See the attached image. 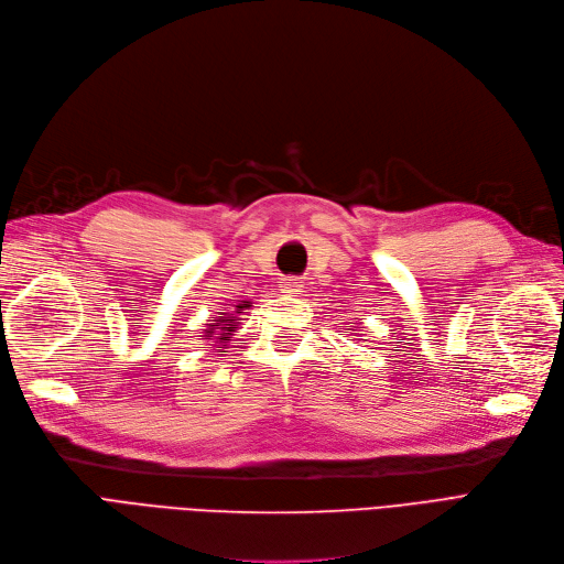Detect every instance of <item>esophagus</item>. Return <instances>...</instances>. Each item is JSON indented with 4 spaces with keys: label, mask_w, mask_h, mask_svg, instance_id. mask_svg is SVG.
I'll list each match as a JSON object with an SVG mask.
<instances>
[{
    "label": "esophagus",
    "mask_w": 564,
    "mask_h": 564,
    "mask_svg": "<svg viewBox=\"0 0 564 564\" xmlns=\"http://www.w3.org/2000/svg\"><path fill=\"white\" fill-rule=\"evenodd\" d=\"M302 288H304V283L300 279H283L281 281V290L288 292V295H300Z\"/></svg>",
    "instance_id": "esophagus-1"
}]
</instances>
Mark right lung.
<instances>
[{"label":"right lung","instance_id":"add662e5","mask_svg":"<svg viewBox=\"0 0 564 564\" xmlns=\"http://www.w3.org/2000/svg\"><path fill=\"white\" fill-rule=\"evenodd\" d=\"M221 325H226V321H224V315H221V317H218V321H216V323H212L209 327H212V329H224V336H216V338H221V343H226V340H230V332L235 329V323L230 321V327H221ZM209 334H214V332H209Z\"/></svg>","mask_w":564,"mask_h":564}]
</instances>
